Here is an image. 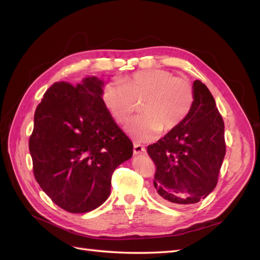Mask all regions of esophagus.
Segmentation results:
<instances>
[{
  "mask_svg": "<svg viewBox=\"0 0 260 260\" xmlns=\"http://www.w3.org/2000/svg\"><path fill=\"white\" fill-rule=\"evenodd\" d=\"M145 147L141 144L134 143V154H143L145 153Z\"/></svg>",
  "mask_w": 260,
  "mask_h": 260,
  "instance_id": "obj_1",
  "label": "esophagus"
}]
</instances>
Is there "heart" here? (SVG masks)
Here are the masks:
<instances>
[{
	"label": "heart",
	"instance_id": "1",
	"mask_svg": "<svg viewBox=\"0 0 260 260\" xmlns=\"http://www.w3.org/2000/svg\"><path fill=\"white\" fill-rule=\"evenodd\" d=\"M120 82L107 84L103 100L118 124L126 123L135 111L136 103L142 101V115L132 119L126 127L135 141H152L162 129H175L194 105V89L189 81L176 78L164 69L137 71Z\"/></svg>",
	"mask_w": 260,
	"mask_h": 260
}]
</instances>
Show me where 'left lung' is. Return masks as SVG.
<instances>
[{"label":"left lung","mask_w":260,"mask_h":260,"mask_svg":"<svg viewBox=\"0 0 260 260\" xmlns=\"http://www.w3.org/2000/svg\"><path fill=\"white\" fill-rule=\"evenodd\" d=\"M194 105L182 123L147 153L155 164L153 185L166 204H195L214 189L225 155L224 121L207 86L196 80Z\"/></svg>","instance_id":"left-lung-1"}]
</instances>
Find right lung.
I'll return each instance as SVG.
<instances>
[{
	"label": "right lung",
	"mask_w": 260,
	"mask_h": 260,
	"mask_svg": "<svg viewBox=\"0 0 260 260\" xmlns=\"http://www.w3.org/2000/svg\"><path fill=\"white\" fill-rule=\"evenodd\" d=\"M103 86L95 76L76 85L56 82L35 113L29 139L35 178L70 213L104 204L113 172L133 155V143L104 104Z\"/></svg>",
	"instance_id": "right-lung-1"
}]
</instances>
